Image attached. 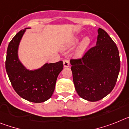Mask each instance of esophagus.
<instances>
[{
	"label": "esophagus",
	"mask_w": 129,
	"mask_h": 129,
	"mask_svg": "<svg viewBox=\"0 0 129 129\" xmlns=\"http://www.w3.org/2000/svg\"><path fill=\"white\" fill-rule=\"evenodd\" d=\"M63 66H64L65 68H68L69 66V60H66L65 59L63 61Z\"/></svg>",
	"instance_id": "1"
}]
</instances>
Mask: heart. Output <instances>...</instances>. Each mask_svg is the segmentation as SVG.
Segmentation results:
<instances>
[{
	"mask_svg": "<svg viewBox=\"0 0 129 129\" xmlns=\"http://www.w3.org/2000/svg\"><path fill=\"white\" fill-rule=\"evenodd\" d=\"M78 41V38H75V39H74L73 41V44L77 43ZM90 42H91L90 39H89L88 37H85V38H84V40H82L81 43H80L78 49H77V55L79 56H81L83 55L86 52V51H87V49H88V47H89V45H90Z\"/></svg>",
	"mask_w": 129,
	"mask_h": 129,
	"instance_id": "b5f03b06",
	"label": "heart"
}]
</instances>
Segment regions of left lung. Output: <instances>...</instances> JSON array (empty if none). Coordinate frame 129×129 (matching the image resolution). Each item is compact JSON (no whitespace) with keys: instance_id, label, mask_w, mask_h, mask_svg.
<instances>
[{"instance_id":"8db88e82","label":"left lung","mask_w":129,"mask_h":129,"mask_svg":"<svg viewBox=\"0 0 129 129\" xmlns=\"http://www.w3.org/2000/svg\"><path fill=\"white\" fill-rule=\"evenodd\" d=\"M96 45L70 63L76 91L88 101H99L114 89L120 70L118 49L103 29H98Z\"/></svg>"}]
</instances>
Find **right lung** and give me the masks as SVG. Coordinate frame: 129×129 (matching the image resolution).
I'll use <instances>...</instances> for the list:
<instances>
[{"instance_id":"1","label":"right lung","mask_w":129,"mask_h":129,"mask_svg":"<svg viewBox=\"0 0 129 129\" xmlns=\"http://www.w3.org/2000/svg\"><path fill=\"white\" fill-rule=\"evenodd\" d=\"M26 29L19 31L9 43L6 70L13 89L20 97L32 103H43L53 94L57 77L63 68V61L47 63L34 70L26 69L18 56L19 45Z\"/></svg>"}]
</instances>
